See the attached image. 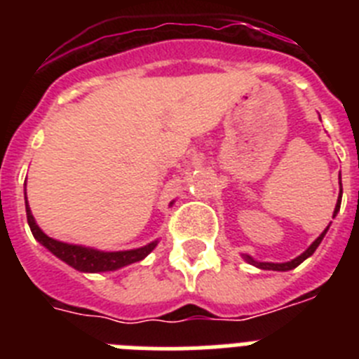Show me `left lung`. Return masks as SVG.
<instances>
[{"instance_id": "left-lung-1", "label": "left lung", "mask_w": 359, "mask_h": 359, "mask_svg": "<svg viewBox=\"0 0 359 359\" xmlns=\"http://www.w3.org/2000/svg\"><path fill=\"white\" fill-rule=\"evenodd\" d=\"M340 185H341V182H340ZM340 205H341V190H340V198H338V203H336L334 215L338 214V210H340ZM327 230H329V226L325 228V230H323L322 233H320L318 239H316L315 243L311 244L309 248H307L306 252L302 253V255H298L297 259H293V261H290V262H278V264H275V262H257V261H253V259L250 255H244V261H248L250 264L257 266V268H261V269H273V271H287V269H293V268H297L298 264H302V262L306 261L307 257H311V255H313V253H315V250L318 248V244L322 243L323 236L327 233Z\"/></svg>"}]
</instances>
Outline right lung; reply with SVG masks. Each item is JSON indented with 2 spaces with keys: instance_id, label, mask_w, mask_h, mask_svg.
Segmentation results:
<instances>
[{
  "instance_id": "1",
  "label": "right lung",
  "mask_w": 359,
  "mask_h": 359,
  "mask_svg": "<svg viewBox=\"0 0 359 359\" xmlns=\"http://www.w3.org/2000/svg\"><path fill=\"white\" fill-rule=\"evenodd\" d=\"M25 205H27V219L28 226H30L32 233L43 244L44 248H48L55 257H59L62 262L69 264L72 268L84 271V273H98V271H115V269L123 268V266L138 262L149 255L152 250L156 248L158 241L149 243L142 248L136 250H126V252H100V250L86 248V246H79V244H68L55 241L48 237L37 226L36 219L32 215L30 207L27 201V192H25Z\"/></svg>"
}]
</instances>
